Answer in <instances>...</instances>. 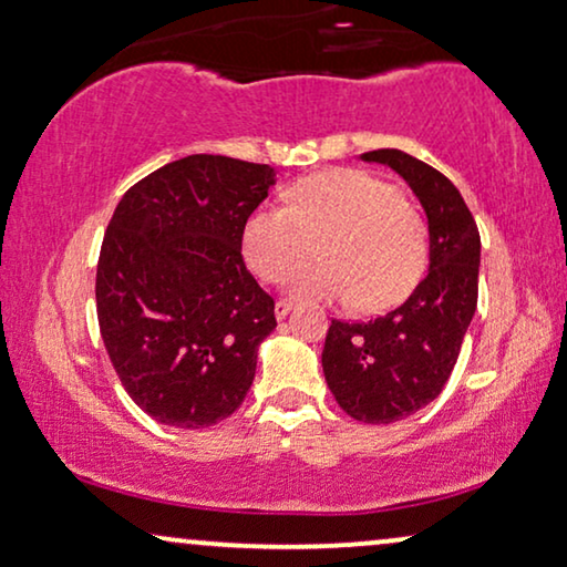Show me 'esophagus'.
<instances>
[{
	"mask_svg": "<svg viewBox=\"0 0 567 567\" xmlns=\"http://www.w3.org/2000/svg\"><path fill=\"white\" fill-rule=\"evenodd\" d=\"M290 311H292V303H290V300H277V303H275V316H277L279 321H282L285 316H288Z\"/></svg>",
	"mask_w": 567,
	"mask_h": 567,
	"instance_id": "34e87169",
	"label": "esophagus"
}]
</instances>
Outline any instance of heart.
Returning a JSON list of instances; mask_svg holds the SVG:
<instances>
[{
	"label": "heart",
	"mask_w": 567,
	"mask_h": 567,
	"mask_svg": "<svg viewBox=\"0 0 567 567\" xmlns=\"http://www.w3.org/2000/svg\"><path fill=\"white\" fill-rule=\"evenodd\" d=\"M320 240L322 261L288 282L298 300L383 311L420 282L427 228L420 209L386 181L337 168L300 178L288 207L267 205L244 225V256L264 282H282Z\"/></svg>",
	"instance_id": "1"
}]
</instances>
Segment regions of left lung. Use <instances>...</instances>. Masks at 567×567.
<instances>
[{"mask_svg":"<svg viewBox=\"0 0 567 567\" xmlns=\"http://www.w3.org/2000/svg\"><path fill=\"white\" fill-rule=\"evenodd\" d=\"M360 161L389 165L427 217V275L402 306L373 321H331L321 365L337 404L360 422L389 425L446 386L477 311L480 230L458 188L402 150Z\"/></svg>","mask_w":567,"mask_h":567,"instance_id":"obj_1","label":"left lung"}]
</instances>
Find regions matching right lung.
<instances>
[{"mask_svg":"<svg viewBox=\"0 0 567 567\" xmlns=\"http://www.w3.org/2000/svg\"><path fill=\"white\" fill-rule=\"evenodd\" d=\"M275 184L269 165L188 155L134 184L105 228L101 337L126 394L161 425H215L251 389L277 319L240 244Z\"/></svg>","mask_w":567,"mask_h":567,"instance_id":"add662e5","label":"right lung"}]
</instances>
